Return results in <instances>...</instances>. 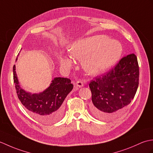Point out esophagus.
I'll list each match as a JSON object with an SVG mask.
<instances>
[{
  "instance_id": "esophagus-1",
  "label": "esophagus",
  "mask_w": 153,
  "mask_h": 153,
  "mask_svg": "<svg viewBox=\"0 0 153 153\" xmlns=\"http://www.w3.org/2000/svg\"><path fill=\"white\" fill-rule=\"evenodd\" d=\"M76 84L77 87H82L83 86V83L82 81H81V80L77 81Z\"/></svg>"
}]
</instances>
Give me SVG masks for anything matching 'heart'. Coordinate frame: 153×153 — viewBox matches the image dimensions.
<instances>
[{
    "mask_svg": "<svg viewBox=\"0 0 153 153\" xmlns=\"http://www.w3.org/2000/svg\"><path fill=\"white\" fill-rule=\"evenodd\" d=\"M102 42L103 39L99 37L79 39L69 47L70 54L77 59L84 56L82 64L89 74H102L116 64L121 57L123 51L121 45L116 42L109 41L100 45ZM60 63L68 70L73 66L72 60L65 56L60 58Z\"/></svg>",
    "mask_w": 153,
    "mask_h": 153,
    "instance_id": "heart-1",
    "label": "heart"
}]
</instances>
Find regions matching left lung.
<instances>
[{"label":"left lung","instance_id":"left-lung-1","mask_svg":"<svg viewBox=\"0 0 153 153\" xmlns=\"http://www.w3.org/2000/svg\"><path fill=\"white\" fill-rule=\"evenodd\" d=\"M137 56L122 58L112 70L97 77L89 83L92 93V113L102 120H111L134 99L139 85Z\"/></svg>","mask_w":153,"mask_h":153}]
</instances>
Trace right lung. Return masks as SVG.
I'll list each match as a JSON object with an SVG mask.
<instances>
[{
  "mask_svg": "<svg viewBox=\"0 0 153 153\" xmlns=\"http://www.w3.org/2000/svg\"><path fill=\"white\" fill-rule=\"evenodd\" d=\"M13 77L18 99L33 118L44 123H55L62 118L64 110L63 102L74 87L70 79L55 77L43 92L31 93L19 85L15 65Z\"/></svg>",
  "mask_w": 153,
  "mask_h": 153,
  "instance_id": "add662e5",
  "label": "right lung"
}]
</instances>
